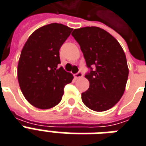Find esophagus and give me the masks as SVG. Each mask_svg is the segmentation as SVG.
<instances>
[{"label": "esophagus", "mask_w": 146, "mask_h": 146, "mask_svg": "<svg viewBox=\"0 0 146 146\" xmlns=\"http://www.w3.org/2000/svg\"><path fill=\"white\" fill-rule=\"evenodd\" d=\"M82 77H83V74H82V72H78V73H76V74H74V78L76 79L81 78Z\"/></svg>", "instance_id": "1"}]
</instances>
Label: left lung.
Instances as JSON below:
<instances>
[{"instance_id": "1", "label": "left lung", "mask_w": 146, "mask_h": 146, "mask_svg": "<svg viewBox=\"0 0 146 146\" xmlns=\"http://www.w3.org/2000/svg\"><path fill=\"white\" fill-rule=\"evenodd\" d=\"M72 35L81 47L86 65L91 68L85 75L90 86L81 94V100L94 111L110 109L122 98L128 79L123 49L111 34L100 27L74 29ZM91 66L96 68L93 70Z\"/></svg>"}]
</instances>
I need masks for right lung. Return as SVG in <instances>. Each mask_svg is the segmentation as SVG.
<instances>
[{
	"mask_svg": "<svg viewBox=\"0 0 146 146\" xmlns=\"http://www.w3.org/2000/svg\"><path fill=\"white\" fill-rule=\"evenodd\" d=\"M72 28L61 23L40 27L30 35L20 54L17 78L23 94L30 104L49 109L60 102L64 88L73 80L60 64L59 49Z\"/></svg>",
	"mask_w": 146,
	"mask_h": 146,
	"instance_id": "right-lung-1",
	"label": "right lung"
}]
</instances>
